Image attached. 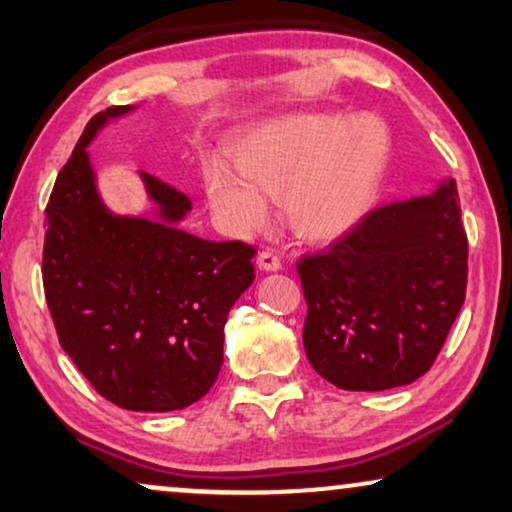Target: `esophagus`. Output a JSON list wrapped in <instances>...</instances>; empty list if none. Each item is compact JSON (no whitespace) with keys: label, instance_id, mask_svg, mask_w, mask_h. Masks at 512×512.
<instances>
[{"label":"esophagus","instance_id":"esophagus-1","mask_svg":"<svg viewBox=\"0 0 512 512\" xmlns=\"http://www.w3.org/2000/svg\"><path fill=\"white\" fill-rule=\"evenodd\" d=\"M256 263H258V268L265 270V272H277L279 268H282V261H279V256L270 249L261 251V254H258V258H256Z\"/></svg>","mask_w":512,"mask_h":512}]
</instances>
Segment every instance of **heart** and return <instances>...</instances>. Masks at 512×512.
<instances>
[{"mask_svg":"<svg viewBox=\"0 0 512 512\" xmlns=\"http://www.w3.org/2000/svg\"><path fill=\"white\" fill-rule=\"evenodd\" d=\"M389 137L375 118L298 116L265 125L233 151V174L209 165L205 188L216 216L235 233L265 221V200H279L300 240L331 242L373 205L387 170Z\"/></svg>","mask_w":512,"mask_h":512,"instance_id":"heart-1","label":"heart"}]
</instances>
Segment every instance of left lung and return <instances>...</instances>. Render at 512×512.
I'll return each instance as SVG.
<instances>
[{
  "label": "left lung",
  "instance_id": "8db88e82",
  "mask_svg": "<svg viewBox=\"0 0 512 512\" xmlns=\"http://www.w3.org/2000/svg\"><path fill=\"white\" fill-rule=\"evenodd\" d=\"M312 368L347 391L415 382L433 366L466 298L468 240L459 193L377 207L326 251L298 261Z\"/></svg>",
  "mask_w": 512,
  "mask_h": 512
}]
</instances>
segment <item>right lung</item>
I'll return each instance as SVG.
<instances>
[{
  "label": "right lung",
  "instance_id": "obj_1",
  "mask_svg": "<svg viewBox=\"0 0 512 512\" xmlns=\"http://www.w3.org/2000/svg\"><path fill=\"white\" fill-rule=\"evenodd\" d=\"M90 118L46 207L44 293L58 340L100 396L135 412L200 401L223 363L230 307L254 282L256 249L179 228L191 200L142 172L153 216L104 205L88 144L111 118Z\"/></svg>",
  "mask_w": 512,
  "mask_h": 512
}]
</instances>
